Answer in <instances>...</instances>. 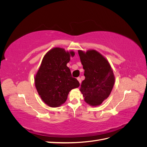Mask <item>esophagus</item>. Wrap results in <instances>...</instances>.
Here are the masks:
<instances>
[{
	"mask_svg": "<svg viewBox=\"0 0 147 147\" xmlns=\"http://www.w3.org/2000/svg\"><path fill=\"white\" fill-rule=\"evenodd\" d=\"M77 80H78V81L79 82L80 84H81V83H82V80H81V78H80V77H78V78H77Z\"/></svg>",
	"mask_w": 147,
	"mask_h": 147,
	"instance_id": "34e87169",
	"label": "esophagus"
}]
</instances>
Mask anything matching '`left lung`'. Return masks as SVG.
<instances>
[{
	"label": "left lung",
	"instance_id": "left-lung-1",
	"mask_svg": "<svg viewBox=\"0 0 147 147\" xmlns=\"http://www.w3.org/2000/svg\"><path fill=\"white\" fill-rule=\"evenodd\" d=\"M85 79L80 91L84 101L91 106H98L110 94L114 83L113 70L105 57L94 50L86 53L78 50Z\"/></svg>",
	"mask_w": 147,
	"mask_h": 147
}]
</instances>
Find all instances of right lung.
<instances>
[{
  "instance_id": "right-lung-1",
  "label": "right lung",
  "mask_w": 147,
  "mask_h": 147,
  "mask_svg": "<svg viewBox=\"0 0 147 147\" xmlns=\"http://www.w3.org/2000/svg\"><path fill=\"white\" fill-rule=\"evenodd\" d=\"M74 55L73 51H65L64 48L56 47L43 57L34 78L35 85L42 100L49 107H57L63 104L69 92L80 86L67 66Z\"/></svg>"
}]
</instances>
